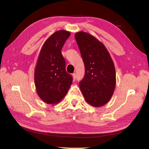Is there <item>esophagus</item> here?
<instances>
[{
	"instance_id": "esophagus-1",
	"label": "esophagus",
	"mask_w": 149,
	"mask_h": 149,
	"mask_svg": "<svg viewBox=\"0 0 149 149\" xmlns=\"http://www.w3.org/2000/svg\"><path fill=\"white\" fill-rule=\"evenodd\" d=\"M72 77H73V80L75 81V78H76V75L75 74H72Z\"/></svg>"
}]
</instances>
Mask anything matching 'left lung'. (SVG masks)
Wrapping results in <instances>:
<instances>
[{
	"mask_svg": "<svg viewBox=\"0 0 149 149\" xmlns=\"http://www.w3.org/2000/svg\"><path fill=\"white\" fill-rule=\"evenodd\" d=\"M75 38L85 68L80 88L88 103L93 107H101L113 94L116 84L113 62L106 47L93 36L80 31Z\"/></svg>",
	"mask_w": 149,
	"mask_h": 149,
	"instance_id": "left-lung-1",
	"label": "left lung"
}]
</instances>
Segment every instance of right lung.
Segmentation results:
<instances>
[{"label":"right lung","instance_id":"add662e5","mask_svg":"<svg viewBox=\"0 0 149 149\" xmlns=\"http://www.w3.org/2000/svg\"><path fill=\"white\" fill-rule=\"evenodd\" d=\"M70 33L65 30L54 32L43 43L34 71L38 96L47 104L61 101L72 84V77L65 70L61 49Z\"/></svg>","mask_w":149,"mask_h":149}]
</instances>
